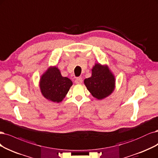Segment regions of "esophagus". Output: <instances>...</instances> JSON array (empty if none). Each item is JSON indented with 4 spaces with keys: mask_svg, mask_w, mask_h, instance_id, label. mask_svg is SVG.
Instances as JSON below:
<instances>
[{
    "mask_svg": "<svg viewBox=\"0 0 158 158\" xmlns=\"http://www.w3.org/2000/svg\"><path fill=\"white\" fill-rule=\"evenodd\" d=\"M82 81H83L82 78L78 77V78H76V80H75V83L77 84H80L82 83Z\"/></svg>",
    "mask_w": 158,
    "mask_h": 158,
    "instance_id": "obj_1",
    "label": "esophagus"
}]
</instances>
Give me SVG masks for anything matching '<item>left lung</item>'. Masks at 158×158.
<instances>
[{
  "label": "left lung",
  "instance_id": "obj_1",
  "mask_svg": "<svg viewBox=\"0 0 158 158\" xmlns=\"http://www.w3.org/2000/svg\"><path fill=\"white\" fill-rule=\"evenodd\" d=\"M91 71V77L84 80V84L96 99H105L115 88V77L107 65L95 63Z\"/></svg>",
  "mask_w": 158,
  "mask_h": 158
}]
</instances>
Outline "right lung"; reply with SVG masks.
<instances>
[{
	"label": "right lung",
	"instance_id": "right-lung-1",
	"mask_svg": "<svg viewBox=\"0 0 158 158\" xmlns=\"http://www.w3.org/2000/svg\"><path fill=\"white\" fill-rule=\"evenodd\" d=\"M72 85V81L62 77L56 67H49L40 80V88L42 95L54 102H61Z\"/></svg>",
	"mask_w": 158,
	"mask_h": 158
}]
</instances>
